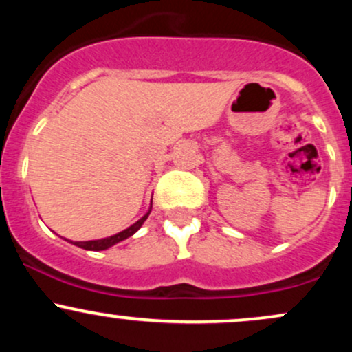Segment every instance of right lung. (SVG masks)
<instances>
[{"label": "right lung", "instance_id": "right-lung-1", "mask_svg": "<svg viewBox=\"0 0 352 352\" xmlns=\"http://www.w3.org/2000/svg\"><path fill=\"white\" fill-rule=\"evenodd\" d=\"M148 213H151V212H148ZM148 213H147V215H144L142 218H140L139 221H135V223L132 225V227H129L127 230H124V232L117 233V235H114V236L104 238V240H92V241H76L74 245H78V246H80V248H84V250H94V252H99V250H106V248H109V246H112V245L119 243V241L125 240V238H129V236H132V235H134V233L137 232V230H139L140 227H142V223H144V221L147 220Z\"/></svg>", "mask_w": 352, "mask_h": 352}]
</instances>
